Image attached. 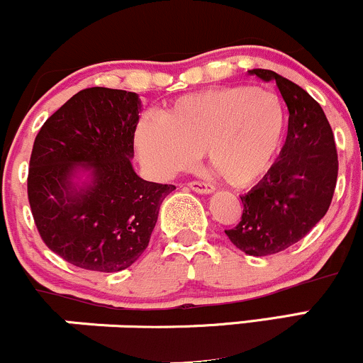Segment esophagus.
<instances>
[{
    "label": "esophagus",
    "mask_w": 363,
    "mask_h": 363,
    "mask_svg": "<svg viewBox=\"0 0 363 363\" xmlns=\"http://www.w3.org/2000/svg\"><path fill=\"white\" fill-rule=\"evenodd\" d=\"M191 187V189L194 191V193H199V194H211L215 191V187L210 184V182H201V181H193L187 184Z\"/></svg>",
    "instance_id": "esophagus-1"
}]
</instances>
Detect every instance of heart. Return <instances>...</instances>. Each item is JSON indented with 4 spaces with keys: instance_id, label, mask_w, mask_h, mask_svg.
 <instances>
[{
    "instance_id": "heart-1",
    "label": "heart",
    "mask_w": 363,
    "mask_h": 363,
    "mask_svg": "<svg viewBox=\"0 0 363 363\" xmlns=\"http://www.w3.org/2000/svg\"><path fill=\"white\" fill-rule=\"evenodd\" d=\"M289 128L285 104L257 86H218L182 95L162 118L145 116L135 148L153 176L172 177L208 162L228 184L249 186L268 172Z\"/></svg>"
}]
</instances>
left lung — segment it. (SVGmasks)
<instances>
[{
    "label": "left lung",
    "instance_id": "8db88e82",
    "mask_svg": "<svg viewBox=\"0 0 363 363\" xmlns=\"http://www.w3.org/2000/svg\"><path fill=\"white\" fill-rule=\"evenodd\" d=\"M249 74L277 83L289 107V133L272 169L240 196L242 218L225 234L249 256H269L298 242L326 215L338 153L323 107L306 90L272 69H249Z\"/></svg>",
    "mask_w": 363,
    "mask_h": 363
}]
</instances>
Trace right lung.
<instances>
[{
	"instance_id": "right-lung-1",
	"label": "right lung",
	"mask_w": 363,
	"mask_h": 363,
	"mask_svg": "<svg viewBox=\"0 0 363 363\" xmlns=\"http://www.w3.org/2000/svg\"><path fill=\"white\" fill-rule=\"evenodd\" d=\"M138 94L91 86L37 133L28 203L40 237L78 268L114 273L143 254L165 196L176 189L135 172Z\"/></svg>"
}]
</instances>
